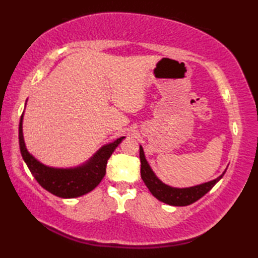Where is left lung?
Wrapping results in <instances>:
<instances>
[{"label": "left lung", "instance_id": "left-lung-1", "mask_svg": "<svg viewBox=\"0 0 258 258\" xmlns=\"http://www.w3.org/2000/svg\"><path fill=\"white\" fill-rule=\"evenodd\" d=\"M139 156L141 162L140 173L141 178H143L144 182L146 183V186L148 187L150 192L158 199V201L168 205H171V206H188V205L197 202L198 199H201L204 195H206L210 189L222 179V177L226 172L225 170L222 175L216 178V179L202 183V185H197L189 188H175L166 185V183L158 179V177L155 175V172L152 171L149 164L147 162L145 158L144 149L141 146Z\"/></svg>", "mask_w": 258, "mask_h": 258}]
</instances>
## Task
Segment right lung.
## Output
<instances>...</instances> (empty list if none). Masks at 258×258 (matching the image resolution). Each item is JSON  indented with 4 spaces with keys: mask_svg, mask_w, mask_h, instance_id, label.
I'll use <instances>...</instances> for the list:
<instances>
[{
    "mask_svg": "<svg viewBox=\"0 0 258 258\" xmlns=\"http://www.w3.org/2000/svg\"><path fill=\"white\" fill-rule=\"evenodd\" d=\"M22 122L23 114L21 115L19 124V144L23 160L36 181L45 190L61 198L80 197L93 190L106 175V167L110 156L124 138L121 137L113 143L101 147L86 164L63 169L45 166L30 155L24 144Z\"/></svg>",
    "mask_w": 258,
    "mask_h": 258,
    "instance_id": "1",
    "label": "right lung"
}]
</instances>
